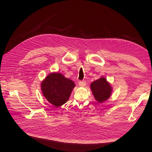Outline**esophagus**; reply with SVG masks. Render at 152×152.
<instances>
[{
  "label": "esophagus",
  "mask_w": 152,
  "mask_h": 152,
  "mask_svg": "<svg viewBox=\"0 0 152 152\" xmlns=\"http://www.w3.org/2000/svg\"><path fill=\"white\" fill-rule=\"evenodd\" d=\"M79 84L80 87H85L86 85V82L85 81H80L79 82Z\"/></svg>",
  "instance_id": "obj_1"
}]
</instances>
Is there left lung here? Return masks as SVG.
<instances>
[{
  "label": "left lung",
  "mask_w": 152,
  "mask_h": 152,
  "mask_svg": "<svg viewBox=\"0 0 152 152\" xmlns=\"http://www.w3.org/2000/svg\"><path fill=\"white\" fill-rule=\"evenodd\" d=\"M90 87L95 99L99 103L108 99L113 91L112 86L104 77L92 82Z\"/></svg>",
  "instance_id": "1"
}]
</instances>
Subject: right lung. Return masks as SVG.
I'll return each instance as SVG.
<instances>
[{
	"instance_id": "right-lung-1",
	"label": "right lung",
	"mask_w": 152,
	"mask_h": 152,
	"mask_svg": "<svg viewBox=\"0 0 152 152\" xmlns=\"http://www.w3.org/2000/svg\"><path fill=\"white\" fill-rule=\"evenodd\" d=\"M75 86L72 80L56 72L49 73L40 84L44 98L56 107L66 103Z\"/></svg>"
}]
</instances>
